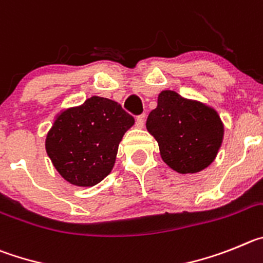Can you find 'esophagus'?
Returning <instances> with one entry per match:
<instances>
[{
    "instance_id": "34e87169",
    "label": "esophagus",
    "mask_w": 263,
    "mask_h": 263,
    "mask_svg": "<svg viewBox=\"0 0 263 263\" xmlns=\"http://www.w3.org/2000/svg\"><path fill=\"white\" fill-rule=\"evenodd\" d=\"M144 119H145V117H144V115H139V117L136 118V127H137V128H143V127H144Z\"/></svg>"
}]
</instances>
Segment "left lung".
<instances>
[{
    "instance_id": "obj_1",
    "label": "left lung",
    "mask_w": 263,
    "mask_h": 263,
    "mask_svg": "<svg viewBox=\"0 0 263 263\" xmlns=\"http://www.w3.org/2000/svg\"><path fill=\"white\" fill-rule=\"evenodd\" d=\"M146 129L157 140L162 160L182 174L198 173L211 164L224 135L214 108L172 90L160 93Z\"/></svg>"
}]
</instances>
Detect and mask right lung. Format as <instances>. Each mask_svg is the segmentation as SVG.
<instances>
[{
	"instance_id": "obj_1",
	"label": "right lung",
	"mask_w": 263,
	"mask_h": 263,
	"mask_svg": "<svg viewBox=\"0 0 263 263\" xmlns=\"http://www.w3.org/2000/svg\"><path fill=\"white\" fill-rule=\"evenodd\" d=\"M134 123L118 102L91 97L56 118L47 135V153L69 183L94 186L110 174L123 135Z\"/></svg>"
}]
</instances>
